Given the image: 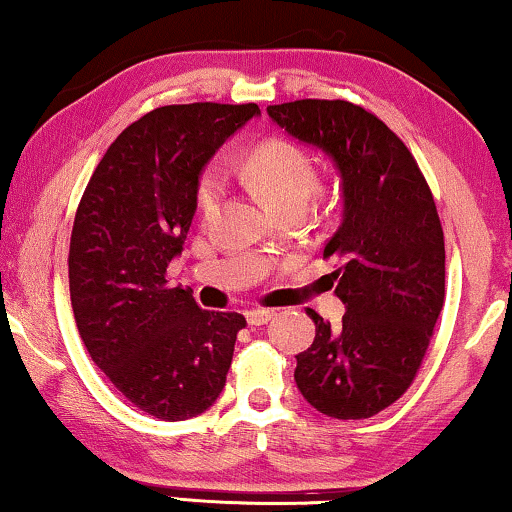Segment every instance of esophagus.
Masks as SVG:
<instances>
[{
	"instance_id": "obj_1",
	"label": "esophagus",
	"mask_w": 512,
	"mask_h": 512,
	"mask_svg": "<svg viewBox=\"0 0 512 512\" xmlns=\"http://www.w3.org/2000/svg\"><path fill=\"white\" fill-rule=\"evenodd\" d=\"M275 317V312L272 310H249L247 312V321L251 326H263L268 324V321Z\"/></svg>"
}]
</instances>
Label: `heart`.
Returning <instances> with one entry per match:
<instances>
[{
	"label": "heart",
	"mask_w": 512,
	"mask_h": 512,
	"mask_svg": "<svg viewBox=\"0 0 512 512\" xmlns=\"http://www.w3.org/2000/svg\"><path fill=\"white\" fill-rule=\"evenodd\" d=\"M247 179L254 191L272 209L286 205H307L319 186V174L312 158L289 139H268L249 153ZM223 181L214 170L202 174L198 184V207L202 214H212L219 205Z\"/></svg>",
	"instance_id": "obj_1"
}]
</instances>
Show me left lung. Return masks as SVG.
<instances>
[{
	"mask_svg": "<svg viewBox=\"0 0 512 512\" xmlns=\"http://www.w3.org/2000/svg\"><path fill=\"white\" fill-rule=\"evenodd\" d=\"M293 139L331 160L342 221L324 256H338L335 296L342 326L314 310V342L296 356L307 403L335 419H366L398 401L415 380L445 303V242L431 188L401 139L345 100L268 107Z\"/></svg>",
	"mask_w": 512,
	"mask_h": 512,
	"instance_id": "left-lung-1",
	"label": "left lung"
}]
</instances>
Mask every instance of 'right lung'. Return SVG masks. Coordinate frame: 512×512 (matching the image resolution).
Listing matches in <instances>:
<instances>
[{
	"label": "right lung",
	"mask_w": 512,
	"mask_h": 512,
	"mask_svg": "<svg viewBox=\"0 0 512 512\" xmlns=\"http://www.w3.org/2000/svg\"><path fill=\"white\" fill-rule=\"evenodd\" d=\"M258 104H170L109 146L76 209L69 296L90 359L135 405L163 422L198 417L226 387L237 312H209L167 286L198 209L202 167Z\"/></svg>",
	"instance_id": "right-lung-1"
}]
</instances>
